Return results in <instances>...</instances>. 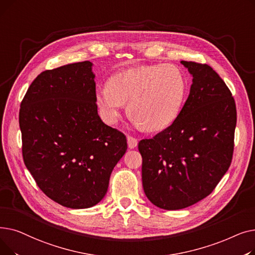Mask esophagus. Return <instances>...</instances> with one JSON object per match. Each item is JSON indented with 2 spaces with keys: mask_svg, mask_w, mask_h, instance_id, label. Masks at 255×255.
Masks as SVG:
<instances>
[{
  "mask_svg": "<svg viewBox=\"0 0 255 255\" xmlns=\"http://www.w3.org/2000/svg\"><path fill=\"white\" fill-rule=\"evenodd\" d=\"M127 143L129 149H134L137 145V139L133 136H127Z\"/></svg>",
  "mask_w": 255,
  "mask_h": 255,
  "instance_id": "1",
  "label": "esophagus"
}]
</instances>
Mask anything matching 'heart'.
Masks as SVG:
<instances>
[{"label": "heart", "mask_w": 255, "mask_h": 255, "mask_svg": "<svg viewBox=\"0 0 255 255\" xmlns=\"http://www.w3.org/2000/svg\"><path fill=\"white\" fill-rule=\"evenodd\" d=\"M186 93L183 72L173 65H150L115 73L107 87L96 90L97 105L116 123L129 102V115L146 131L168 127L181 111Z\"/></svg>", "instance_id": "heart-1"}]
</instances>
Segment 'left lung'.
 <instances>
[{
  "instance_id": "1",
  "label": "left lung",
  "mask_w": 255,
  "mask_h": 255,
  "mask_svg": "<svg viewBox=\"0 0 255 255\" xmlns=\"http://www.w3.org/2000/svg\"><path fill=\"white\" fill-rule=\"evenodd\" d=\"M181 64L192 76L182 111L169 127L138 143L143 191L164 210L207 197L229 169L234 152L237 111L231 91L209 65Z\"/></svg>"
}]
</instances>
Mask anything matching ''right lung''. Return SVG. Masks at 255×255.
Returning <instances> with one entry per match:
<instances>
[{"label":"right lung","instance_id":"1","mask_svg":"<svg viewBox=\"0 0 255 255\" xmlns=\"http://www.w3.org/2000/svg\"><path fill=\"white\" fill-rule=\"evenodd\" d=\"M90 61L40 73L20 104L23 161L50 199L71 209L97 205L127 150L126 136L98 116Z\"/></svg>","mask_w":255,"mask_h":255}]
</instances>
